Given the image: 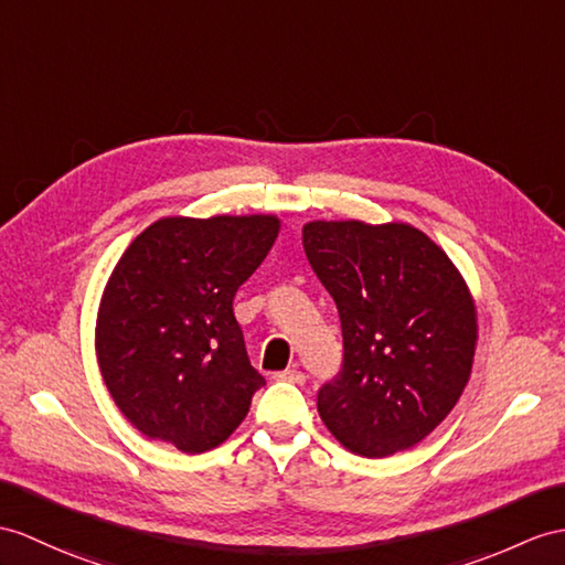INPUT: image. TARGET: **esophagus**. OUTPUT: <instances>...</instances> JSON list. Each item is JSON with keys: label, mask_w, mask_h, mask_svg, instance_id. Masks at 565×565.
Wrapping results in <instances>:
<instances>
[{"label": "esophagus", "mask_w": 565, "mask_h": 565, "mask_svg": "<svg viewBox=\"0 0 565 565\" xmlns=\"http://www.w3.org/2000/svg\"><path fill=\"white\" fill-rule=\"evenodd\" d=\"M275 381H287V383H297V386H301V383L307 381V376L301 374L299 369H285V371H278V374H275Z\"/></svg>", "instance_id": "obj_1"}]
</instances>
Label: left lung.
<instances>
[{
    "label": "left lung",
    "instance_id": "1",
    "mask_svg": "<svg viewBox=\"0 0 565 565\" xmlns=\"http://www.w3.org/2000/svg\"><path fill=\"white\" fill-rule=\"evenodd\" d=\"M301 244L335 299L342 371L319 415L354 456L386 458L441 424L470 381L477 305L448 254L409 223L311 220Z\"/></svg>",
    "mask_w": 565,
    "mask_h": 565
}]
</instances>
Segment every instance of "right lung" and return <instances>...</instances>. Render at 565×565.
<instances>
[{
	"mask_svg": "<svg viewBox=\"0 0 565 565\" xmlns=\"http://www.w3.org/2000/svg\"><path fill=\"white\" fill-rule=\"evenodd\" d=\"M273 213L148 225L109 273L95 319L105 386L136 429L182 452L225 444L264 386L232 301L278 239Z\"/></svg>",
	"mask_w": 565,
	"mask_h": 565,
	"instance_id": "right-lung-1",
	"label": "right lung"
}]
</instances>
